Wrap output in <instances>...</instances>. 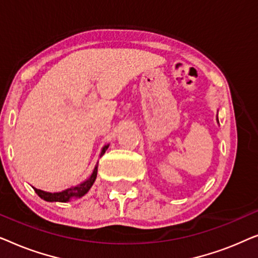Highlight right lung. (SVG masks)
<instances>
[{
  "instance_id": "obj_1",
  "label": "right lung",
  "mask_w": 258,
  "mask_h": 258,
  "mask_svg": "<svg viewBox=\"0 0 258 258\" xmlns=\"http://www.w3.org/2000/svg\"><path fill=\"white\" fill-rule=\"evenodd\" d=\"M108 147L109 146H104L103 149H102L101 155H103L105 153V150L108 149ZM96 176H97V165L95 167L90 177L88 178L86 182L81 183V184L77 186H73V188L63 190L61 192H54V194L45 192L43 190H40L36 188H34V190L42 200L48 201V202H67V201H69L72 197H82L83 195H86V194L89 191L91 185L94 184L95 179H96Z\"/></svg>"
}]
</instances>
